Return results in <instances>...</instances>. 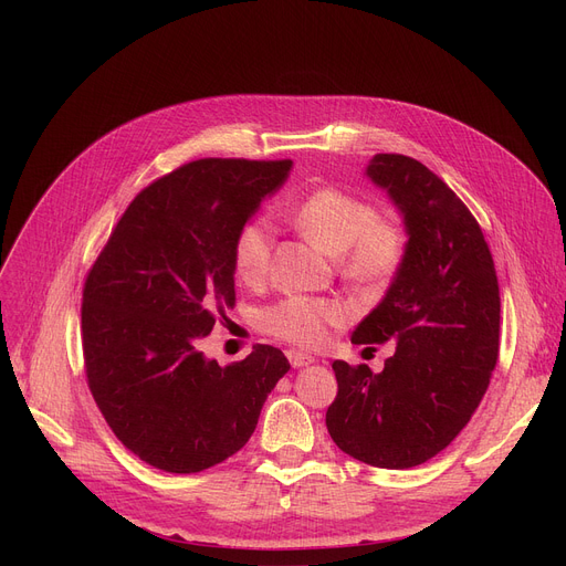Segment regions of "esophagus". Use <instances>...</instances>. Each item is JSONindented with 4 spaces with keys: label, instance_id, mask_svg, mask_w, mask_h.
<instances>
[{
    "label": "esophagus",
    "instance_id": "esophagus-1",
    "mask_svg": "<svg viewBox=\"0 0 566 566\" xmlns=\"http://www.w3.org/2000/svg\"><path fill=\"white\" fill-rule=\"evenodd\" d=\"M286 358H289V363H291V367H307V365H312L314 363V358L310 353H303V350H286Z\"/></svg>",
    "mask_w": 566,
    "mask_h": 566
}]
</instances>
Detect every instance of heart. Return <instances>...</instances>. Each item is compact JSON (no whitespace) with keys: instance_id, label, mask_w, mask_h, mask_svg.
I'll return each instance as SVG.
<instances>
[{"instance_id":"heart-1","label":"heart","mask_w":566,"mask_h":566,"mask_svg":"<svg viewBox=\"0 0 566 566\" xmlns=\"http://www.w3.org/2000/svg\"><path fill=\"white\" fill-rule=\"evenodd\" d=\"M293 220L325 252L339 256L342 273L358 284L388 282L403 259V233L380 222L376 208L360 197L325 188L303 199ZM273 227L265 220H250L238 229L231 248L233 271L248 284L265 277L273 256ZM346 310L339 303L289 295L265 307L259 316L261 328L295 344H318L328 325L342 323Z\"/></svg>"}]
</instances>
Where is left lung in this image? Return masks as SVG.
<instances>
[{
  "label": "left lung",
  "instance_id": "left-lung-1",
  "mask_svg": "<svg viewBox=\"0 0 566 566\" xmlns=\"http://www.w3.org/2000/svg\"><path fill=\"white\" fill-rule=\"evenodd\" d=\"M365 176L403 220V259L353 344L397 346L382 371L335 360L325 427L337 448L403 470L442 452L478 410L497 363L500 289L484 233L422 163L376 154Z\"/></svg>",
  "mask_w": 566,
  "mask_h": 566
}]
</instances>
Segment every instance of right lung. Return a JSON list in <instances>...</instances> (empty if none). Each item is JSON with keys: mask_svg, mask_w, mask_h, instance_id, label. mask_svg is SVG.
<instances>
[{"mask_svg": "<svg viewBox=\"0 0 566 566\" xmlns=\"http://www.w3.org/2000/svg\"><path fill=\"white\" fill-rule=\"evenodd\" d=\"M291 160L206 158L142 190L84 282V367L114 436L148 465L190 474L235 454L291 369L275 346L220 367L199 350L233 307V238Z\"/></svg>", "mask_w": 566, "mask_h": 566, "instance_id": "1", "label": "right lung"}]
</instances>
